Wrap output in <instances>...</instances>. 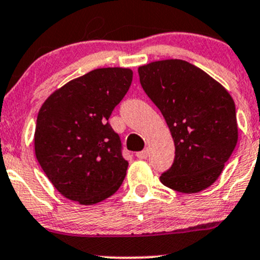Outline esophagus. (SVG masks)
<instances>
[{"label":"esophagus","instance_id":"1","mask_svg":"<svg viewBox=\"0 0 260 260\" xmlns=\"http://www.w3.org/2000/svg\"><path fill=\"white\" fill-rule=\"evenodd\" d=\"M136 155H137V158H138V159H142V160H144V159L148 158V150L145 149V150H143V152H138L136 154Z\"/></svg>","mask_w":260,"mask_h":260}]
</instances>
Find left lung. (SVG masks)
<instances>
[{"label": "left lung", "mask_w": 260, "mask_h": 260, "mask_svg": "<svg viewBox=\"0 0 260 260\" xmlns=\"http://www.w3.org/2000/svg\"><path fill=\"white\" fill-rule=\"evenodd\" d=\"M138 74L175 144V159L161 174V184L184 193L207 189L238 141L232 96L209 74L180 59L152 61L139 67Z\"/></svg>", "instance_id": "left-lung-1"}]
</instances>
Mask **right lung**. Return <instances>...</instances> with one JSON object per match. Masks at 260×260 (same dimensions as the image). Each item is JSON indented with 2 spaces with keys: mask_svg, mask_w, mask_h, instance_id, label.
<instances>
[{
  "mask_svg": "<svg viewBox=\"0 0 260 260\" xmlns=\"http://www.w3.org/2000/svg\"><path fill=\"white\" fill-rule=\"evenodd\" d=\"M127 68H102L59 87L37 117L34 150L51 184L81 205L104 201L123 182L128 161L108 123L132 84Z\"/></svg>",
  "mask_w": 260,
  "mask_h": 260,
  "instance_id": "1",
  "label": "right lung"
}]
</instances>
